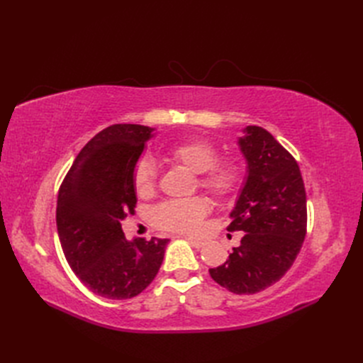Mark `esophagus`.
<instances>
[{"label":"esophagus","instance_id":"esophagus-1","mask_svg":"<svg viewBox=\"0 0 363 363\" xmlns=\"http://www.w3.org/2000/svg\"><path fill=\"white\" fill-rule=\"evenodd\" d=\"M186 240H188V242L192 245V247H195V248H201L203 245H204V242L203 240H199V239H194V238H186Z\"/></svg>","mask_w":363,"mask_h":363}]
</instances>
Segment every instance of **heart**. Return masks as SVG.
Segmentation results:
<instances>
[{
  "mask_svg": "<svg viewBox=\"0 0 363 363\" xmlns=\"http://www.w3.org/2000/svg\"><path fill=\"white\" fill-rule=\"evenodd\" d=\"M169 159L200 174L199 186L215 199L224 200L233 195L244 180L242 164L235 160H218V150L206 140H184L169 150ZM135 188L140 196H148L156 189L157 172L150 159H142L135 168ZM208 212L204 199L195 196L189 200H174L162 203L155 211V224L167 232L194 235L200 230Z\"/></svg>",
  "mask_w": 363,
  "mask_h": 363,
  "instance_id": "b5f03b06",
  "label": "heart"
}]
</instances>
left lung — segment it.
Wrapping results in <instances>:
<instances>
[{
  "instance_id": "1",
  "label": "left lung",
  "mask_w": 363,
  "mask_h": 363,
  "mask_svg": "<svg viewBox=\"0 0 363 363\" xmlns=\"http://www.w3.org/2000/svg\"><path fill=\"white\" fill-rule=\"evenodd\" d=\"M238 139L247 177L230 212V232L244 233L211 277L233 294H257L292 267L306 236V191L298 163L265 128L247 125Z\"/></svg>"
}]
</instances>
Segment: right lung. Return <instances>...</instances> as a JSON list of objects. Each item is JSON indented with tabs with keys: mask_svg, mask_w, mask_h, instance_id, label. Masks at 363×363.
I'll return each instance as SVG.
<instances>
[{
	"mask_svg": "<svg viewBox=\"0 0 363 363\" xmlns=\"http://www.w3.org/2000/svg\"><path fill=\"white\" fill-rule=\"evenodd\" d=\"M155 130L115 124L75 157L57 196V232L71 269L108 300L133 298L157 276L169 239L128 240L121 227L135 212V168Z\"/></svg>",
	"mask_w": 363,
	"mask_h": 363,
	"instance_id": "add662e5",
	"label": "right lung"
}]
</instances>
